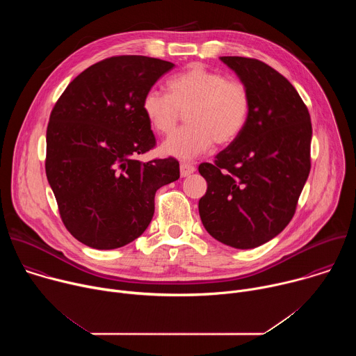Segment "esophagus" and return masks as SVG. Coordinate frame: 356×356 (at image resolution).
<instances>
[{
    "label": "esophagus",
    "instance_id": "34e87169",
    "mask_svg": "<svg viewBox=\"0 0 356 356\" xmlns=\"http://www.w3.org/2000/svg\"><path fill=\"white\" fill-rule=\"evenodd\" d=\"M194 172H195L194 165L187 163V162H181V163H180V176H181V177H187V176L193 175Z\"/></svg>",
    "mask_w": 356,
    "mask_h": 356
}]
</instances>
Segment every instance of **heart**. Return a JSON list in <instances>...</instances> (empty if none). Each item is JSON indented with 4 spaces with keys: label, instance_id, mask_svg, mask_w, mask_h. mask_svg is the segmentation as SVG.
<instances>
[{
    "label": "heart",
    "instance_id": "heart-1",
    "mask_svg": "<svg viewBox=\"0 0 356 356\" xmlns=\"http://www.w3.org/2000/svg\"><path fill=\"white\" fill-rule=\"evenodd\" d=\"M169 94L152 88L142 98V113L158 134L169 135L186 113L187 127L162 145L168 156L193 159L209 150L214 140L234 142L250 114V94L245 83L194 63L166 83Z\"/></svg>",
    "mask_w": 356,
    "mask_h": 356
}]
</instances>
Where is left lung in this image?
<instances>
[{
  "label": "left lung",
  "mask_w": 356,
  "mask_h": 356,
  "mask_svg": "<svg viewBox=\"0 0 356 356\" xmlns=\"http://www.w3.org/2000/svg\"><path fill=\"white\" fill-rule=\"evenodd\" d=\"M220 59L246 84L252 104L243 132L214 163L198 166L207 180L198 213L213 238L250 249L279 235L296 213L312 168V120L290 81L266 63Z\"/></svg>",
  "instance_id": "1"
}]
</instances>
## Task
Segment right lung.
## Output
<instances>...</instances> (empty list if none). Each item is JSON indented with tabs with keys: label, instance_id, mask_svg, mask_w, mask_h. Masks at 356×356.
<instances>
[{
	"label": "right lung",
	"instance_id": "1",
	"mask_svg": "<svg viewBox=\"0 0 356 356\" xmlns=\"http://www.w3.org/2000/svg\"><path fill=\"white\" fill-rule=\"evenodd\" d=\"M173 66L136 55L104 59L80 73L50 113L46 177L65 227L90 248L140 236L156 190L180 177L175 158L136 161L156 145L142 98Z\"/></svg>",
	"mask_w": 356,
	"mask_h": 356
}]
</instances>
